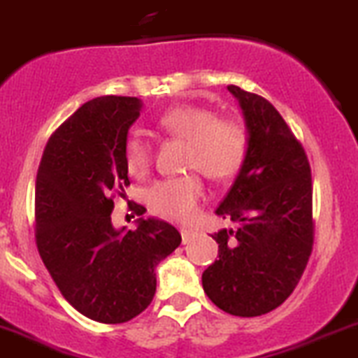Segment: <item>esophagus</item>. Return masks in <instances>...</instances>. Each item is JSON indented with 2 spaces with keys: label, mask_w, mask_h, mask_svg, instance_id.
Listing matches in <instances>:
<instances>
[{
  "label": "esophagus",
  "mask_w": 358,
  "mask_h": 358,
  "mask_svg": "<svg viewBox=\"0 0 358 358\" xmlns=\"http://www.w3.org/2000/svg\"><path fill=\"white\" fill-rule=\"evenodd\" d=\"M180 233H182L183 243H189L190 240H192L196 235H198V231H196V229L187 228V226H182V228H180Z\"/></svg>",
  "instance_id": "esophagus-1"
}]
</instances>
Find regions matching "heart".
<instances>
[{"instance_id": "1", "label": "heart", "mask_w": 358, "mask_h": 358, "mask_svg": "<svg viewBox=\"0 0 358 358\" xmlns=\"http://www.w3.org/2000/svg\"><path fill=\"white\" fill-rule=\"evenodd\" d=\"M159 127L166 134L187 141L185 168L201 171L212 182H228L240 173L249 152V136L238 120L219 118L213 109L178 106L164 113ZM152 152L139 134H130L123 145L127 171L143 178L150 169ZM203 196V182L196 173L164 178L148 189V205L166 219L185 220L194 215Z\"/></svg>"}]
</instances>
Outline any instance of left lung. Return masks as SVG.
<instances>
[{
    "label": "left lung",
    "instance_id": "obj_1",
    "mask_svg": "<svg viewBox=\"0 0 358 358\" xmlns=\"http://www.w3.org/2000/svg\"><path fill=\"white\" fill-rule=\"evenodd\" d=\"M249 132L243 168L215 213L231 228L212 235L219 259L203 289L219 309L252 318L293 293L315 242L313 180L302 143L266 99L228 86Z\"/></svg>",
    "mask_w": 358,
    "mask_h": 358
}]
</instances>
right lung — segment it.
Instances as JSON below:
<instances>
[{"label":"right lung","mask_w":358,"mask_h":358,"mask_svg":"<svg viewBox=\"0 0 358 358\" xmlns=\"http://www.w3.org/2000/svg\"><path fill=\"white\" fill-rule=\"evenodd\" d=\"M136 96H96L49 138L35 187V240L66 302L86 318L125 323L141 315L157 288L155 266L180 245L175 226L138 219L111 222L115 194L129 185L123 145L139 118ZM136 215L145 206L134 203Z\"/></svg>","instance_id":"right-lung-1"}]
</instances>
